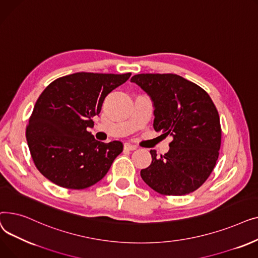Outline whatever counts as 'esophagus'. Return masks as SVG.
I'll list each match as a JSON object with an SVG mask.
<instances>
[{
    "instance_id": "34e87169",
    "label": "esophagus",
    "mask_w": 258,
    "mask_h": 258,
    "mask_svg": "<svg viewBox=\"0 0 258 258\" xmlns=\"http://www.w3.org/2000/svg\"><path fill=\"white\" fill-rule=\"evenodd\" d=\"M124 150L125 151H135V150H137V146L133 145L131 143H125L124 144Z\"/></svg>"
}]
</instances>
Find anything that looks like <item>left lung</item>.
Listing matches in <instances>:
<instances>
[{
  "label": "left lung",
  "mask_w": 258,
  "mask_h": 258,
  "mask_svg": "<svg viewBox=\"0 0 258 258\" xmlns=\"http://www.w3.org/2000/svg\"><path fill=\"white\" fill-rule=\"evenodd\" d=\"M154 102V128L170 135L165 155L151 151L143 181L163 196H184L201 187L219 158L222 128L208 93L177 74H137L131 79Z\"/></svg>",
  "instance_id": "8db88e82"
}]
</instances>
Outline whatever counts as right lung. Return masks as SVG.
<instances>
[{
	"label": "right lung",
	"instance_id": "obj_1",
	"mask_svg": "<svg viewBox=\"0 0 258 258\" xmlns=\"http://www.w3.org/2000/svg\"><path fill=\"white\" fill-rule=\"evenodd\" d=\"M131 75L78 72L52 81L39 95L26 138L45 178L63 188L85 189L104 177L123 144L97 141L87 128L104 98Z\"/></svg>",
	"mask_w": 258,
	"mask_h": 258
}]
</instances>
